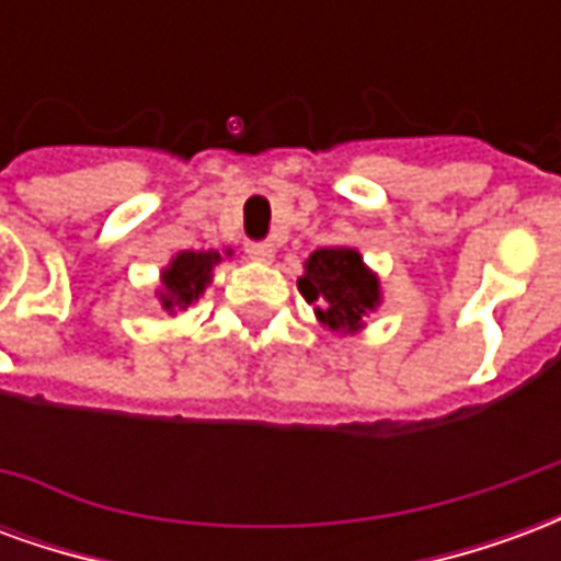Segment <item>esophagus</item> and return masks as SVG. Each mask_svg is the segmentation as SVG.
I'll return each mask as SVG.
<instances>
[{"label":"esophagus","instance_id":"obj_1","mask_svg":"<svg viewBox=\"0 0 561 561\" xmlns=\"http://www.w3.org/2000/svg\"><path fill=\"white\" fill-rule=\"evenodd\" d=\"M245 255L252 257V261L267 264V261H273V255H276V249H273V243H267V240H252V243H245Z\"/></svg>","mask_w":561,"mask_h":561}]
</instances>
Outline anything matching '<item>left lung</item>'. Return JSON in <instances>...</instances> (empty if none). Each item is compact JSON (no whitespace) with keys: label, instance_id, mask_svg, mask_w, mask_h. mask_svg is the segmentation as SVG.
<instances>
[{"label":"left lung","instance_id":"1","mask_svg":"<svg viewBox=\"0 0 561 561\" xmlns=\"http://www.w3.org/2000/svg\"><path fill=\"white\" fill-rule=\"evenodd\" d=\"M297 285L330 330H357L360 318L378 306V279L354 249L312 252Z\"/></svg>","mask_w":561,"mask_h":561}]
</instances>
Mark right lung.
I'll use <instances>...</instances> for the list:
<instances>
[{
	"instance_id": "right-lung-1",
	"label": "right lung",
	"mask_w": 561,
	"mask_h": 561,
	"mask_svg": "<svg viewBox=\"0 0 561 561\" xmlns=\"http://www.w3.org/2000/svg\"><path fill=\"white\" fill-rule=\"evenodd\" d=\"M219 252H180L173 257L171 267L161 273V285H164L161 304H164V309L188 306L192 300H197V294L204 291V285L209 282L213 264H219Z\"/></svg>"
}]
</instances>
